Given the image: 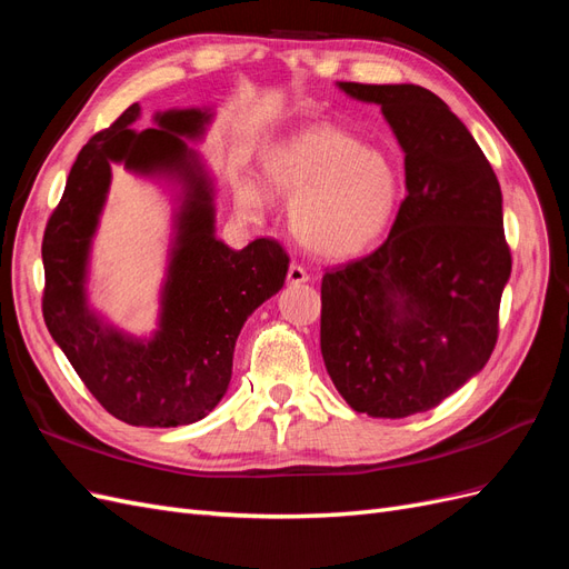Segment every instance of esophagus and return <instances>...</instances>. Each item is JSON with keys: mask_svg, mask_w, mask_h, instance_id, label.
Returning <instances> with one entry per match:
<instances>
[{"mask_svg": "<svg viewBox=\"0 0 569 569\" xmlns=\"http://www.w3.org/2000/svg\"><path fill=\"white\" fill-rule=\"evenodd\" d=\"M308 280V272H306V268L303 266H299V263H291L289 266V270H287V282L289 284H295V287H299V284H306Z\"/></svg>", "mask_w": 569, "mask_h": 569, "instance_id": "1", "label": "esophagus"}]
</instances>
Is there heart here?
I'll return each mask as SVG.
<instances>
[{"label": "heart", "mask_w": 569, "mask_h": 569, "mask_svg": "<svg viewBox=\"0 0 569 569\" xmlns=\"http://www.w3.org/2000/svg\"><path fill=\"white\" fill-rule=\"evenodd\" d=\"M261 176L270 192L291 199V232L322 258H351L370 249L401 199L399 170L387 153L335 126L284 137L266 153ZM234 203L247 218L266 209L261 189L251 182L237 187Z\"/></svg>", "instance_id": "heart-1"}]
</instances>
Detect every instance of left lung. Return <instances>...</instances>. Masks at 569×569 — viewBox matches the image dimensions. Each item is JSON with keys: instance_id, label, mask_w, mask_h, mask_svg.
<instances>
[{"instance_id": "8db88e82", "label": "left lung", "mask_w": 569, "mask_h": 569, "mask_svg": "<svg viewBox=\"0 0 569 569\" xmlns=\"http://www.w3.org/2000/svg\"><path fill=\"white\" fill-rule=\"evenodd\" d=\"M337 84L382 107L406 153L408 194L380 249L322 274L320 351L353 410L408 418L458 391L496 347L512 268L501 184L435 92Z\"/></svg>"}]
</instances>
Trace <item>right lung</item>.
Returning a JSON list of instances; mask_svg holds the SVG:
<instances>
[{"mask_svg":"<svg viewBox=\"0 0 569 569\" xmlns=\"http://www.w3.org/2000/svg\"><path fill=\"white\" fill-rule=\"evenodd\" d=\"M137 118L140 104L128 107L80 149L68 173L42 239V313L49 335L113 418L180 427L209 416L226 396L234 341L256 308L282 289L289 256L274 239L234 251L216 237L213 182L184 142L201 140L211 109L161 111L153 116L157 128L142 132L130 128ZM111 162L183 187L160 327L142 340L97 317L83 287Z\"/></svg>","mask_w":569,"mask_h":569,"instance_id":"add662e5","label":"right lung"}]
</instances>
